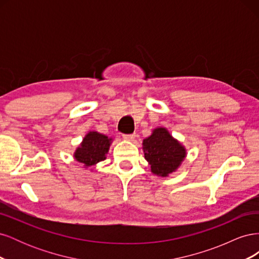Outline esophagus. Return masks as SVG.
Instances as JSON below:
<instances>
[{
	"mask_svg": "<svg viewBox=\"0 0 259 259\" xmlns=\"http://www.w3.org/2000/svg\"><path fill=\"white\" fill-rule=\"evenodd\" d=\"M123 138L125 140H130V142H133L136 138V134H127V135H123Z\"/></svg>",
	"mask_w": 259,
	"mask_h": 259,
	"instance_id": "1",
	"label": "esophagus"
}]
</instances>
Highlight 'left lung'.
I'll return each mask as SVG.
<instances>
[{
  "mask_svg": "<svg viewBox=\"0 0 259 259\" xmlns=\"http://www.w3.org/2000/svg\"><path fill=\"white\" fill-rule=\"evenodd\" d=\"M145 158L151 165L152 173L167 176L174 171L186 156L185 148L169 135L165 128H156L144 140Z\"/></svg>",
  "mask_w": 259,
  "mask_h": 259,
  "instance_id": "obj_1",
  "label": "left lung"
}]
</instances>
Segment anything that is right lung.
Wrapping results in <instances>:
<instances>
[{
	"label": "right lung",
	"instance_id": "add662e5",
	"mask_svg": "<svg viewBox=\"0 0 259 259\" xmlns=\"http://www.w3.org/2000/svg\"><path fill=\"white\" fill-rule=\"evenodd\" d=\"M110 138L97 132H90L83 139L81 147L76 149L74 153L76 161L85 164L86 166L104 161L110 146Z\"/></svg>",
	"mask_w": 259,
	"mask_h": 259
}]
</instances>
